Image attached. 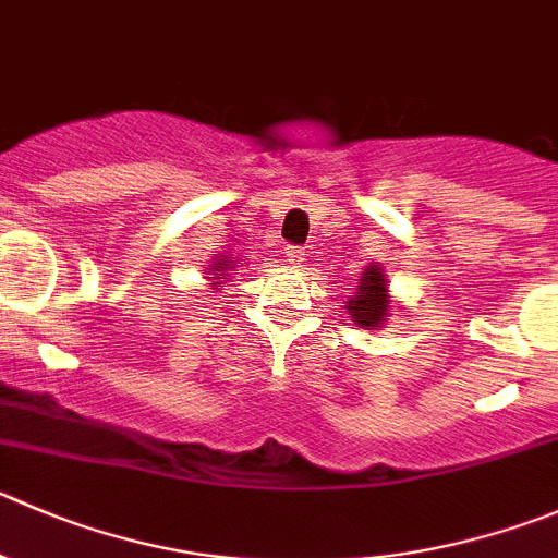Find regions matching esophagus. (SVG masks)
<instances>
[{"mask_svg": "<svg viewBox=\"0 0 558 558\" xmlns=\"http://www.w3.org/2000/svg\"><path fill=\"white\" fill-rule=\"evenodd\" d=\"M286 258H289L291 267H302V264H305V251L291 245V247H286Z\"/></svg>", "mask_w": 558, "mask_h": 558, "instance_id": "obj_1", "label": "esophagus"}]
</instances>
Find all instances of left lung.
<instances>
[{
  "label": "left lung",
  "instance_id": "obj_1",
  "mask_svg": "<svg viewBox=\"0 0 558 558\" xmlns=\"http://www.w3.org/2000/svg\"><path fill=\"white\" fill-rule=\"evenodd\" d=\"M351 322L362 329H378L387 322L389 311H392V296H389V280L384 275L381 264L373 262L360 275V286L354 294L345 302Z\"/></svg>",
  "mask_w": 558,
  "mask_h": 558
}]
</instances>
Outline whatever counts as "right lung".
Instances as JSON below:
<instances>
[{
	"label": "right lung",
	"instance_id": "add662e5",
	"mask_svg": "<svg viewBox=\"0 0 558 558\" xmlns=\"http://www.w3.org/2000/svg\"><path fill=\"white\" fill-rule=\"evenodd\" d=\"M234 269H236V262H231V256H215L213 258V264H209L207 267V275H209V280H213V289L218 291V286H223L226 280L231 278V275H234Z\"/></svg>",
	"mask_w": 558,
	"mask_h": 558
}]
</instances>
